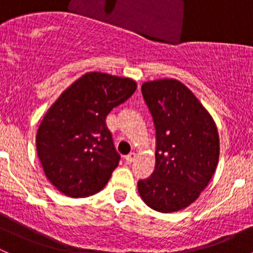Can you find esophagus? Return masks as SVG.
Here are the masks:
<instances>
[{
    "label": "esophagus",
    "mask_w": 253,
    "mask_h": 253,
    "mask_svg": "<svg viewBox=\"0 0 253 253\" xmlns=\"http://www.w3.org/2000/svg\"><path fill=\"white\" fill-rule=\"evenodd\" d=\"M125 160H126L127 164H132V163L136 160V153H129L128 155H126V157H125Z\"/></svg>",
    "instance_id": "1"
}]
</instances>
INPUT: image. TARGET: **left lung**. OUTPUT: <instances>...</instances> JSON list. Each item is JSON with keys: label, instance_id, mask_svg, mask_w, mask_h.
Here are the masks:
<instances>
[{"label": "left lung", "instance_id": "obj_1", "mask_svg": "<svg viewBox=\"0 0 253 253\" xmlns=\"http://www.w3.org/2000/svg\"><path fill=\"white\" fill-rule=\"evenodd\" d=\"M157 136L153 174L138 181L145 205L162 213L185 209L208 186L219 159V136L209 112L176 79L142 85Z\"/></svg>", "mask_w": 253, "mask_h": 253}]
</instances>
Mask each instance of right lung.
I'll list each match as a JSON object with an SVG mask.
<instances>
[{"label": "right lung", "mask_w": 253, "mask_h": 253, "mask_svg": "<svg viewBox=\"0 0 253 253\" xmlns=\"http://www.w3.org/2000/svg\"><path fill=\"white\" fill-rule=\"evenodd\" d=\"M137 88L129 78L89 72L71 84L51 105L37 133L45 175L68 197L103 190L120 162L105 120Z\"/></svg>", "instance_id": "obj_1"}]
</instances>
